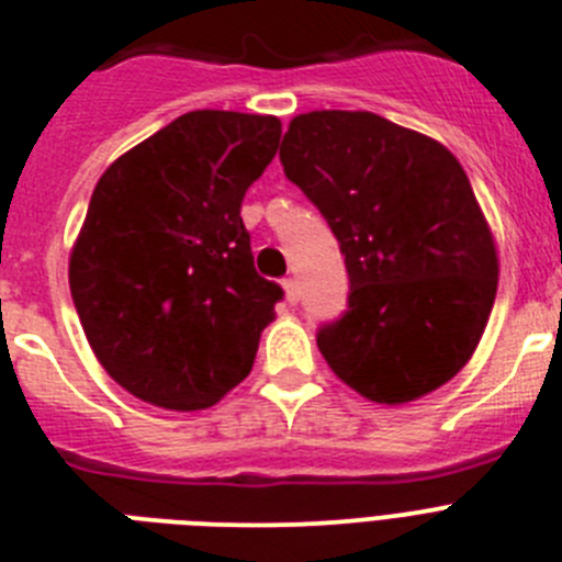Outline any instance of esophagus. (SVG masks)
I'll list each match as a JSON object with an SVG mask.
<instances>
[{"instance_id":"1","label":"esophagus","mask_w":562,"mask_h":562,"mask_svg":"<svg viewBox=\"0 0 562 562\" xmlns=\"http://www.w3.org/2000/svg\"><path fill=\"white\" fill-rule=\"evenodd\" d=\"M284 292L290 304H297V301H301V281H297V278H286Z\"/></svg>"}]
</instances>
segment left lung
Here are the masks:
<instances>
[{
  "label": "left lung",
  "instance_id": "1",
  "mask_svg": "<svg viewBox=\"0 0 562 562\" xmlns=\"http://www.w3.org/2000/svg\"><path fill=\"white\" fill-rule=\"evenodd\" d=\"M286 180L329 222L349 306L317 349L366 400L400 405L473 357L498 290V256L464 168L441 143L374 112L292 117Z\"/></svg>",
  "mask_w": 562,
  "mask_h": 562
}]
</instances>
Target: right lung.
Returning a JSON list of instances; mask_svg holds the SVG:
<instances>
[{
    "mask_svg": "<svg viewBox=\"0 0 562 562\" xmlns=\"http://www.w3.org/2000/svg\"><path fill=\"white\" fill-rule=\"evenodd\" d=\"M278 137L272 114L200 109L98 180L69 292L101 366L137 400L211 408L250 374L284 290L252 267L241 200Z\"/></svg>",
    "mask_w": 562,
    "mask_h": 562,
    "instance_id": "1",
    "label": "right lung"
}]
</instances>
